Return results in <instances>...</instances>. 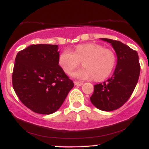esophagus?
I'll return each mask as SVG.
<instances>
[{"label":"esophagus","instance_id":"34e87169","mask_svg":"<svg viewBox=\"0 0 149 149\" xmlns=\"http://www.w3.org/2000/svg\"><path fill=\"white\" fill-rule=\"evenodd\" d=\"M74 85L75 86H81V85H83V82H80V81H74Z\"/></svg>","mask_w":149,"mask_h":149}]
</instances>
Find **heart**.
<instances>
[{"label":"heart","instance_id":"b5f03b06","mask_svg":"<svg viewBox=\"0 0 149 149\" xmlns=\"http://www.w3.org/2000/svg\"><path fill=\"white\" fill-rule=\"evenodd\" d=\"M83 67L72 73L78 79L102 80L111 74L115 63V56L111 49L104 48L96 43L81 44L76 46L74 52L65 49L61 52L58 63L63 70L70 74L80 63Z\"/></svg>","mask_w":149,"mask_h":149}]
</instances>
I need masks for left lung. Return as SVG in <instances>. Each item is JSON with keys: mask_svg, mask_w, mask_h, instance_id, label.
I'll list each match as a JSON object with an SVG mask.
<instances>
[{"mask_svg": "<svg viewBox=\"0 0 149 149\" xmlns=\"http://www.w3.org/2000/svg\"><path fill=\"white\" fill-rule=\"evenodd\" d=\"M102 39L111 43L116 52L117 66L111 78L94 86L90 100L99 109L112 111L122 107L131 96L138 81L140 64L137 51L119 41Z\"/></svg>", "mask_w": 149, "mask_h": 149, "instance_id": "8db88e82", "label": "left lung"}]
</instances>
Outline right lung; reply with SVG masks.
<instances>
[{
  "label": "right lung",
  "instance_id": "add662e5",
  "mask_svg": "<svg viewBox=\"0 0 149 149\" xmlns=\"http://www.w3.org/2000/svg\"><path fill=\"white\" fill-rule=\"evenodd\" d=\"M57 45H31L16 55L13 88L34 113L49 115L61 106L74 83L58 65Z\"/></svg>",
  "mask_w": 149,
  "mask_h": 149
}]
</instances>
